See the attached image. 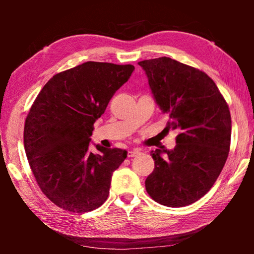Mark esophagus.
I'll use <instances>...</instances> for the list:
<instances>
[{
	"label": "esophagus",
	"instance_id": "esophagus-1",
	"mask_svg": "<svg viewBox=\"0 0 254 254\" xmlns=\"http://www.w3.org/2000/svg\"><path fill=\"white\" fill-rule=\"evenodd\" d=\"M140 153V150L139 149H132V150H128L127 152V157L128 158H132V157H135L137 154Z\"/></svg>",
	"mask_w": 254,
	"mask_h": 254
}]
</instances>
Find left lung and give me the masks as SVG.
<instances>
[{"label":"left lung","mask_w":254,"mask_h":254,"mask_svg":"<svg viewBox=\"0 0 254 254\" xmlns=\"http://www.w3.org/2000/svg\"><path fill=\"white\" fill-rule=\"evenodd\" d=\"M137 64L154 101L169 115L166 128L179 132L173 150L151 151L154 169L145 189L168 207L195 203L212 188L229 156V106L213 79L194 67L169 57Z\"/></svg>","instance_id":"left-lung-1"}]
</instances>
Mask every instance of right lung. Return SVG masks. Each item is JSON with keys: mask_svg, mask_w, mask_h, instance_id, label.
<instances>
[{"mask_svg": "<svg viewBox=\"0 0 254 254\" xmlns=\"http://www.w3.org/2000/svg\"><path fill=\"white\" fill-rule=\"evenodd\" d=\"M133 70L132 65L84 63L56 74L30 109L25 153L42 192L58 207L85 213L107 199L112 175L127 151L96 144L93 153L89 142L94 123Z\"/></svg>", "mask_w": 254, "mask_h": 254, "instance_id": "obj_1", "label": "right lung"}]
</instances>
